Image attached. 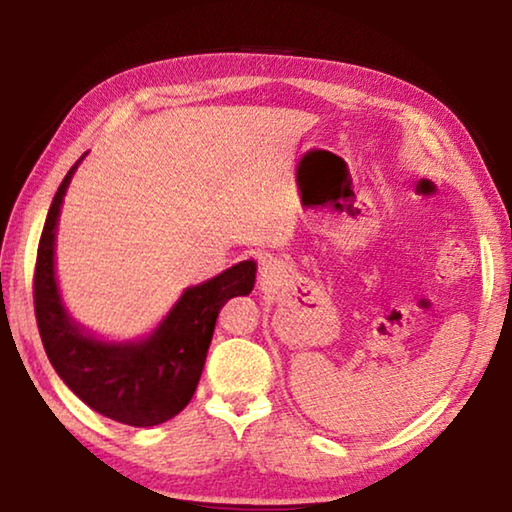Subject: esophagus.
<instances>
[{
    "mask_svg": "<svg viewBox=\"0 0 512 512\" xmlns=\"http://www.w3.org/2000/svg\"><path fill=\"white\" fill-rule=\"evenodd\" d=\"M259 273H262V284H271L277 280V273H280V268H277L275 262H264L262 268H259Z\"/></svg>",
    "mask_w": 512,
    "mask_h": 512,
    "instance_id": "34e87169",
    "label": "esophagus"
}]
</instances>
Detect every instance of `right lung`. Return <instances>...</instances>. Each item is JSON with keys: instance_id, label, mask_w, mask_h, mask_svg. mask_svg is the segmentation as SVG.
I'll list each match as a JSON object with an SVG mask.
<instances>
[{"instance_id": "add662e5", "label": "right lung", "mask_w": 512, "mask_h": 512, "mask_svg": "<svg viewBox=\"0 0 512 512\" xmlns=\"http://www.w3.org/2000/svg\"><path fill=\"white\" fill-rule=\"evenodd\" d=\"M81 160L60 183L38 244L33 305L40 339L58 377L90 409L128 427H155L178 415L192 400L216 316L230 298L253 291L257 264L246 259L212 280L185 289L167 318L142 341L108 343L88 334L69 318L54 271L60 205Z\"/></svg>"}]
</instances>
